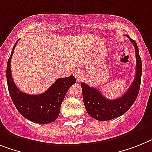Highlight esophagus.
<instances>
[{"label":"esophagus","mask_w":152,"mask_h":152,"mask_svg":"<svg viewBox=\"0 0 152 152\" xmlns=\"http://www.w3.org/2000/svg\"><path fill=\"white\" fill-rule=\"evenodd\" d=\"M75 77H76V79H77V82L81 81L84 77L83 73H82V71H80V70H77V71H75Z\"/></svg>","instance_id":"esophagus-1"}]
</instances>
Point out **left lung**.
Wrapping results in <instances>:
<instances>
[{
  "mask_svg": "<svg viewBox=\"0 0 152 152\" xmlns=\"http://www.w3.org/2000/svg\"><path fill=\"white\" fill-rule=\"evenodd\" d=\"M134 46L136 53V75L130 87L120 98L108 99L102 96L96 88L90 87L87 84H81L85 109L91 117L100 121L113 120L124 114L131 107L138 95L142 75V64L139 55L137 45L134 40L126 35Z\"/></svg>",
  "mask_w": 152,
  "mask_h": 152,
  "instance_id": "obj_1",
  "label": "left lung"
}]
</instances>
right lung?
Here are the masks:
<instances>
[{
	"label": "right lung",
	"mask_w": 152,
	"mask_h": 152,
	"mask_svg": "<svg viewBox=\"0 0 152 152\" xmlns=\"http://www.w3.org/2000/svg\"><path fill=\"white\" fill-rule=\"evenodd\" d=\"M18 39L13 46L7 64V82L8 91L18 111L24 117L33 123L50 124L58 118L61 106L67 91L76 79L73 75L58 78L45 91L39 95H28L20 91L13 81L11 71V59Z\"/></svg>",
	"instance_id": "add662e5"
}]
</instances>
